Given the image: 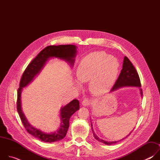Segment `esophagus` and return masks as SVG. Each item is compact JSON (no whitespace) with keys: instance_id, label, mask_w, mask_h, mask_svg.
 Segmentation results:
<instances>
[{"instance_id":"34e87169","label":"esophagus","mask_w":160,"mask_h":160,"mask_svg":"<svg viewBox=\"0 0 160 160\" xmlns=\"http://www.w3.org/2000/svg\"><path fill=\"white\" fill-rule=\"evenodd\" d=\"M90 102H91V101L90 99H85L82 101V105L84 106H88L90 104Z\"/></svg>"}]
</instances>
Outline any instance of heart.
Listing matches in <instances>:
<instances>
[{"label":"heart","mask_w":160,"mask_h":160,"mask_svg":"<svg viewBox=\"0 0 160 160\" xmlns=\"http://www.w3.org/2000/svg\"><path fill=\"white\" fill-rule=\"evenodd\" d=\"M120 64L118 59L104 52H94L85 57L77 70L81 83L90 81V90L95 95L106 93L115 83Z\"/></svg>","instance_id":"obj_1"}]
</instances>
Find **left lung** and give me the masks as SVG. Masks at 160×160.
Segmentation results:
<instances>
[{"mask_svg": "<svg viewBox=\"0 0 160 160\" xmlns=\"http://www.w3.org/2000/svg\"><path fill=\"white\" fill-rule=\"evenodd\" d=\"M126 86H133V87H141V80H140L139 74H138V72H137L134 66L132 64V63L129 60V59L127 56H125L124 59H123L122 70L120 74L118 79L117 80L115 85H113V87H112L111 90L114 91L120 87H126ZM141 94L142 95V89H141ZM91 126H92V125H91ZM92 130L93 132L94 138L102 143H104L106 145H111L113 144H116L118 142V141L108 142V141H105L102 139H101L94 132L92 128ZM128 135H127L126 138H127ZM125 138H123V139H124ZM123 139H122V140H123Z\"/></svg>", "mask_w": 160, "mask_h": 160, "instance_id": "8db88e82", "label": "left lung"}]
</instances>
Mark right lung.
Masks as SVG:
<instances>
[{
    "instance_id": "obj_1",
    "label": "right lung",
    "mask_w": 160,
    "mask_h": 160,
    "mask_svg": "<svg viewBox=\"0 0 160 160\" xmlns=\"http://www.w3.org/2000/svg\"><path fill=\"white\" fill-rule=\"evenodd\" d=\"M76 46L74 45H49L42 50L38 55L28 65L19 82V87L18 89L17 97V111L19 113L21 122L27 131L35 138L45 142H53L62 139L66 135L70 125V118L73 114L80 109L79 101L74 99L69 104L61 109V125L60 128L56 132L52 133H45L33 127H32L24 114L22 113L21 106V93L22 87L27 86L39 73L45 62L49 58L55 57L64 59L71 63L72 66L74 62V58L76 56Z\"/></svg>"
}]
</instances>
